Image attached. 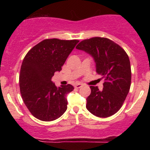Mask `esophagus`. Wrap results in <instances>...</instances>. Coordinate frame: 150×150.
I'll return each mask as SVG.
<instances>
[{"instance_id": "34e87169", "label": "esophagus", "mask_w": 150, "mask_h": 150, "mask_svg": "<svg viewBox=\"0 0 150 150\" xmlns=\"http://www.w3.org/2000/svg\"><path fill=\"white\" fill-rule=\"evenodd\" d=\"M83 86V85L82 84H79V83H78V84H76L75 86H74V87L76 88H81V87Z\"/></svg>"}]
</instances>
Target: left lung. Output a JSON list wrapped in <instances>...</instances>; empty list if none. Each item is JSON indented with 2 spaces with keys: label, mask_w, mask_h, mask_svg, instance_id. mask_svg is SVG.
I'll list each match as a JSON object with an SVG mask.
<instances>
[{
  "label": "left lung",
  "mask_w": 150,
  "mask_h": 150,
  "mask_svg": "<svg viewBox=\"0 0 150 150\" xmlns=\"http://www.w3.org/2000/svg\"><path fill=\"white\" fill-rule=\"evenodd\" d=\"M94 58L96 72L104 78V88L90 86L86 108L98 117L112 116L120 110L129 91L132 71L128 55L120 45L105 38L82 40L76 46Z\"/></svg>",
  "instance_id": "8db88e82"
}]
</instances>
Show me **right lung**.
I'll return each mask as SVG.
<instances>
[{
  "mask_svg": "<svg viewBox=\"0 0 150 150\" xmlns=\"http://www.w3.org/2000/svg\"><path fill=\"white\" fill-rule=\"evenodd\" d=\"M77 40L46 39L30 49L25 56L19 74L23 101L35 118L45 122L57 120L67 107L66 95L74 90L70 84L57 87L52 82L74 50Z\"/></svg>",
  "mask_w": 150,
  "mask_h": 150,
  "instance_id": "add662e5",
  "label": "right lung"
}]
</instances>
